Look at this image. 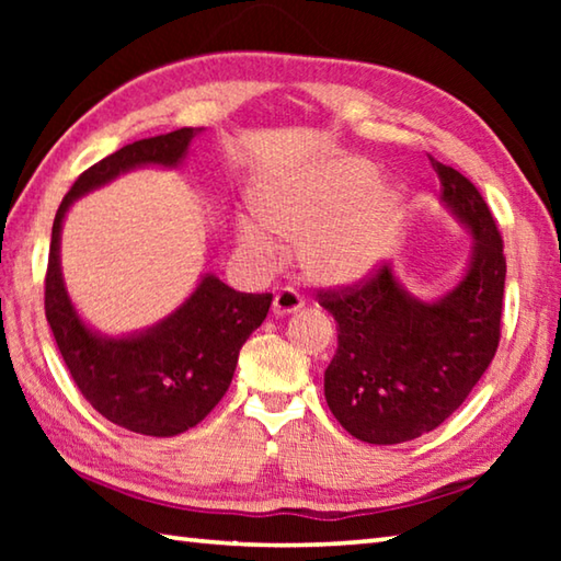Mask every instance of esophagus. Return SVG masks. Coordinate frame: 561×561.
Masks as SVG:
<instances>
[{
  "label": "esophagus",
  "instance_id": "esophagus-1",
  "mask_svg": "<svg viewBox=\"0 0 561 561\" xmlns=\"http://www.w3.org/2000/svg\"><path fill=\"white\" fill-rule=\"evenodd\" d=\"M304 307V299L297 289L291 287H282L277 294H274V301H272V311L277 317L282 314H291V311H297Z\"/></svg>",
  "mask_w": 561,
  "mask_h": 561
}]
</instances>
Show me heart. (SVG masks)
Instances as JSON below:
<instances>
[{"mask_svg":"<svg viewBox=\"0 0 561 561\" xmlns=\"http://www.w3.org/2000/svg\"><path fill=\"white\" fill-rule=\"evenodd\" d=\"M378 170L360 158L329 160L272 180L254 197L261 225L242 222V242L254 257H277L279 234L301 242V262L311 279L348 284L381 262L401 220L396 190L376 187Z\"/></svg>","mask_w":561,"mask_h":561,"instance_id":"obj_1","label":"heart"}]
</instances>
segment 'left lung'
I'll return each instance as SVG.
<instances>
[{"label":"left lung","instance_id":"left-lung-1","mask_svg":"<svg viewBox=\"0 0 561 561\" xmlns=\"http://www.w3.org/2000/svg\"><path fill=\"white\" fill-rule=\"evenodd\" d=\"M431 163L443 201L474 237L458 287L438 301H417L378 264L354 284L317 289L339 331L324 371L327 403L344 431L374 445L421 438L448 421L500 346L507 264L495 217L468 178Z\"/></svg>","mask_w":561,"mask_h":561}]
</instances>
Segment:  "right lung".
I'll return each instance as SVG.
<instances>
[{
    "instance_id": "obj_1",
    "label": "right lung",
    "mask_w": 561,
    "mask_h": 561,
    "mask_svg": "<svg viewBox=\"0 0 561 561\" xmlns=\"http://www.w3.org/2000/svg\"><path fill=\"white\" fill-rule=\"evenodd\" d=\"M197 128H178L123 146L76 178L51 227L44 279L46 321L83 398L121 428L170 438L195 428L232 383L240 348L264 317L272 294H244L213 274L156 329L130 339H101L76 314L59 270L64 215L76 197L136 165H178Z\"/></svg>"
}]
</instances>
